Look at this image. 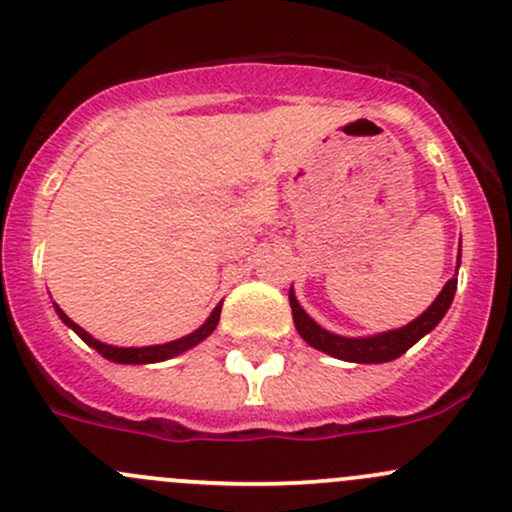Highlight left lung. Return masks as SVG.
Listing matches in <instances>:
<instances>
[{"instance_id": "obj_1", "label": "left lung", "mask_w": 512, "mask_h": 512, "mask_svg": "<svg viewBox=\"0 0 512 512\" xmlns=\"http://www.w3.org/2000/svg\"><path fill=\"white\" fill-rule=\"evenodd\" d=\"M458 266H461V249H458ZM456 266V271H458ZM456 276L441 288V293L436 295L434 303L419 315V318L412 320L409 325L399 330H387V333L370 335V337H345L335 335L330 330L320 328L313 318L303 310V305L295 298L293 286L288 291V300H291L293 310V323L298 335L308 342L315 350L325 352V355L337 357V360L345 362H360V365H379V362H392L397 357H402L409 347L416 345L424 335H429L436 325L441 323V318L446 315V310L451 308L453 293H456Z\"/></svg>"}]
</instances>
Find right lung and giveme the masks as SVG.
<instances>
[{"label": "right lung", "instance_id": "1", "mask_svg": "<svg viewBox=\"0 0 512 512\" xmlns=\"http://www.w3.org/2000/svg\"><path fill=\"white\" fill-rule=\"evenodd\" d=\"M56 313H59V318L63 323L68 325V328L73 330L78 337H81L83 342H86L88 347H93V350H98L100 355L105 357V360L110 362H118V365H150V362H165V360H172V357L182 355V352L192 350L194 345H199L202 340H207L209 335L217 330L219 325V315H221V303L217 308L212 310V315H209L207 320H204V325H199L194 333L179 337V340H172V342H165V345H147V347H115V345H105V342H100L93 337L91 333H86V330L81 328V325L73 323L71 318H68L66 313L59 308V305L54 303Z\"/></svg>", "mask_w": 512, "mask_h": 512}]
</instances>
